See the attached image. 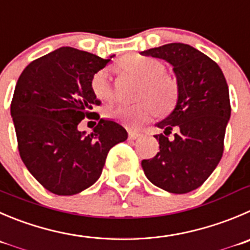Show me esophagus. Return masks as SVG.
<instances>
[{
	"label": "esophagus",
	"mask_w": 250,
	"mask_h": 250,
	"mask_svg": "<svg viewBox=\"0 0 250 250\" xmlns=\"http://www.w3.org/2000/svg\"><path fill=\"white\" fill-rule=\"evenodd\" d=\"M141 137V134L137 131H132V130H129V139L130 140H137Z\"/></svg>",
	"instance_id": "1"
}]
</instances>
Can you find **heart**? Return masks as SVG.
I'll use <instances>...</instances> for the list:
<instances>
[{"label": "heart", "mask_w": 250, "mask_h": 250, "mask_svg": "<svg viewBox=\"0 0 250 250\" xmlns=\"http://www.w3.org/2000/svg\"><path fill=\"white\" fill-rule=\"evenodd\" d=\"M118 68L141 80L137 97L144 99L135 104H119L109 108L106 110L109 119L125 126L137 127L156 115V104L161 111L174 105L178 97L177 82L165 72V65L159 60L141 54H129L119 61ZM91 89L94 97L103 103L113 101L114 91L108 68H101L92 76ZM153 100L156 102L155 104Z\"/></svg>", "instance_id": "1"}]
</instances>
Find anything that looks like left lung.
I'll use <instances>...</instances> for the list:
<instances>
[{
  "label": "left lung",
  "mask_w": 250,
  "mask_h": 250,
  "mask_svg": "<svg viewBox=\"0 0 250 250\" xmlns=\"http://www.w3.org/2000/svg\"><path fill=\"white\" fill-rule=\"evenodd\" d=\"M141 54L166 60L177 77L174 110L156 125L159 152L144 159L142 169L156 187L187 194L204 184L223 153L226 126L230 116L228 85L220 66L198 49L170 42ZM177 131L172 139L171 130Z\"/></svg>",
  "instance_id": "left-lung-1"
}]
</instances>
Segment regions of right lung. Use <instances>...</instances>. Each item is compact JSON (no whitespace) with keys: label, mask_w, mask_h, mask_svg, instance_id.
<instances>
[{"label":"right lung","mask_w":250,"mask_h":250,"mask_svg":"<svg viewBox=\"0 0 250 250\" xmlns=\"http://www.w3.org/2000/svg\"><path fill=\"white\" fill-rule=\"evenodd\" d=\"M110 59L63 46L32 61L18 78L11 115L21 158L54 194L75 195L93 185L109 149L127 139L120 124L94 111L102 102L91 78ZM84 117L100 120L92 134L78 130Z\"/></svg>","instance_id":"1"}]
</instances>
